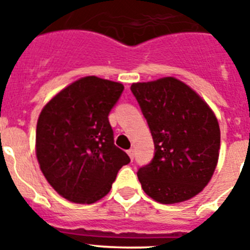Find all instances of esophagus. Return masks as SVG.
Returning a JSON list of instances; mask_svg holds the SVG:
<instances>
[{
	"label": "esophagus",
	"mask_w": 250,
	"mask_h": 250,
	"mask_svg": "<svg viewBox=\"0 0 250 250\" xmlns=\"http://www.w3.org/2000/svg\"><path fill=\"white\" fill-rule=\"evenodd\" d=\"M127 154H129V156H130V159H134V149H129L127 150Z\"/></svg>",
	"instance_id": "34e87169"
}]
</instances>
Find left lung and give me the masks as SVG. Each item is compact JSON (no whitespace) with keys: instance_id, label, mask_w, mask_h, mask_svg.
Segmentation results:
<instances>
[{"instance_id":"1","label":"left lung","mask_w":250,"mask_h":250,"mask_svg":"<svg viewBox=\"0 0 250 250\" xmlns=\"http://www.w3.org/2000/svg\"><path fill=\"white\" fill-rule=\"evenodd\" d=\"M155 145V156L138 171L143 190L161 204H176L200 193L215 171L219 123L210 106L175 77L134 83Z\"/></svg>"}]
</instances>
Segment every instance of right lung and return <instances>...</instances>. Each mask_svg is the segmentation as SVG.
<instances>
[{
	"label": "right lung",
	"mask_w": 250,
	"mask_h": 250,
	"mask_svg": "<svg viewBox=\"0 0 250 250\" xmlns=\"http://www.w3.org/2000/svg\"><path fill=\"white\" fill-rule=\"evenodd\" d=\"M123 90L121 83L81 77L40 112L35 145L40 169L54 190L70 202L103 199L119 170L130 163L114 144L107 118Z\"/></svg>",
	"instance_id": "obj_1"
}]
</instances>
